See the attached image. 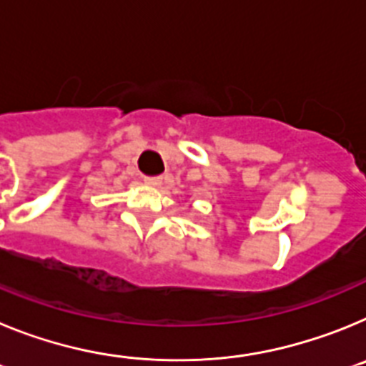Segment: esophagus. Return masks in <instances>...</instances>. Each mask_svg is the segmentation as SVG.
Segmentation results:
<instances>
[{"mask_svg":"<svg viewBox=\"0 0 366 366\" xmlns=\"http://www.w3.org/2000/svg\"><path fill=\"white\" fill-rule=\"evenodd\" d=\"M144 183H147L148 187H159L161 183H163V177H161V176H148V177H144Z\"/></svg>","mask_w":366,"mask_h":366,"instance_id":"esophagus-1","label":"esophagus"}]
</instances>
